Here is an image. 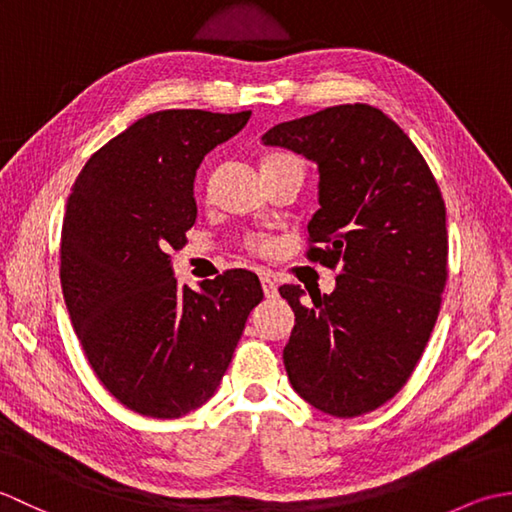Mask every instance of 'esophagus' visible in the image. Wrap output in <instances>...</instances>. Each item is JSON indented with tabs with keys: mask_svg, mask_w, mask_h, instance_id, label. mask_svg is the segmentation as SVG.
Here are the masks:
<instances>
[{
	"mask_svg": "<svg viewBox=\"0 0 512 512\" xmlns=\"http://www.w3.org/2000/svg\"><path fill=\"white\" fill-rule=\"evenodd\" d=\"M262 288H264V295L266 299H275L277 297V284L273 281V277H270L268 273H262Z\"/></svg>",
	"mask_w": 512,
	"mask_h": 512,
	"instance_id": "obj_1",
	"label": "esophagus"
}]
</instances>
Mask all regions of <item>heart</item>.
Wrapping results in <instances>:
<instances>
[{
  "instance_id": "obj_1",
  "label": "heart",
  "mask_w": 512,
  "mask_h": 512,
  "mask_svg": "<svg viewBox=\"0 0 512 512\" xmlns=\"http://www.w3.org/2000/svg\"><path fill=\"white\" fill-rule=\"evenodd\" d=\"M279 162H297V165H301V160L292 154H273L264 160V165H279Z\"/></svg>"
}]
</instances>
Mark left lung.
Returning <instances> with one entry per match:
<instances>
[{"instance_id": "obj_1", "label": "left lung", "mask_w": 512, "mask_h": 512, "mask_svg": "<svg viewBox=\"0 0 512 512\" xmlns=\"http://www.w3.org/2000/svg\"><path fill=\"white\" fill-rule=\"evenodd\" d=\"M317 162L319 211L308 257L339 266L330 295L279 292L295 328L284 347L292 389L314 409L354 418L394 398L424 352L447 284V209L402 129L372 105H336L262 136Z\"/></svg>"}]
</instances>
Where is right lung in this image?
<instances>
[{
    "instance_id": "obj_1",
    "label": "right lung",
    "mask_w": 512,
    "mask_h": 512,
    "mask_svg": "<svg viewBox=\"0 0 512 512\" xmlns=\"http://www.w3.org/2000/svg\"><path fill=\"white\" fill-rule=\"evenodd\" d=\"M250 112L162 110L138 118L85 162L65 204L61 288L74 332L110 394L149 418L209 400L250 310L264 299L250 270L200 290L178 286L169 250L195 224V171Z\"/></svg>"
}]
</instances>
